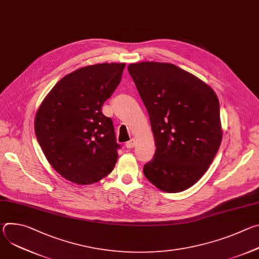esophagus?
<instances>
[{
	"label": "esophagus",
	"mask_w": 259,
	"mask_h": 259,
	"mask_svg": "<svg viewBox=\"0 0 259 259\" xmlns=\"http://www.w3.org/2000/svg\"><path fill=\"white\" fill-rule=\"evenodd\" d=\"M134 145H135V140L133 138L126 142V147H127V149H132Z\"/></svg>",
	"instance_id": "esophagus-1"
}]
</instances>
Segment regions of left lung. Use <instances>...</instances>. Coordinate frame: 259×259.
<instances>
[{
	"mask_svg": "<svg viewBox=\"0 0 259 259\" xmlns=\"http://www.w3.org/2000/svg\"><path fill=\"white\" fill-rule=\"evenodd\" d=\"M128 71L149 113L157 149L143 173L161 191H186L204 175L220 146L218 98L171 63H132Z\"/></svg>",
	"mask_w": 259,
	"mask_h": 259,
	"instance_id": "8db88e82",
	"label": "left lung"
}]
</instances>
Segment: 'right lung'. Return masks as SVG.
<instances>
[{"instance_id":"add662e5","label":"right lung","mask_w":259,"mask_h":259,"mask_svg":"<svg viewBox=\"0 0 259 259\" xmlns=\"http://www.w3.org/2000/svg\"><path fill=\"white\" fill-rule=\"evenodd\" d=\"M125 63H100L63 77L42 102L34 131L51 166L77 184L99 181L113 171L121 145L113 120L101 107L121 82Z\"/></svg>"}]
</instances>
